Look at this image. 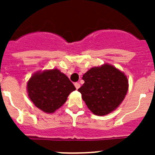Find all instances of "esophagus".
Here are the masks:
<instances>
[{"label":"esophagus","mask_w":155,"mask_h":155,"mask_svg":"<svg viewBox=\"0 0 155 155\" xmlns=\"http://www.w3.org/2000/svg\"><path fill=\"white\" fill-rule=\"evenodd\" d=\"M74 86H75V87H76L77 89H78L79 87H81V84H79L78 82H76V83H74Z\"/></svg>","instance_id":"34e87169"}]
</instances>
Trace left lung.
I'll list each match as a JSON object with an SVG mask.
<instances>
[{
    "label": "left lung",
    "instance_id": "obj_1",
    "mask_svg": "<svg viewBox=\"0 0 155 155\" xmlns=\"http://www.w3.org/2000/svg\"><path fill=\"white\" fill-rule=\"evenodd\" d=\"M82 79L78 89L87 108L97 116H105L118 107L128 90V81L124 73L109 64L93 68Z\"/></svg>",
    "mask_w": 155,
    "mask_h": 155
}]
</instances>
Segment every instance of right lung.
Segmentation results:
<instances>
[{"mask_svg": "<svg viewBox=\"0 0 155 155\" xmlns=\"http://www.w3.org/2000/svg\"><path fill=\"white\" fill-rule=\"evenodd\" d=\"M75 89L68 77L57 69L35 74L27 84L31 102L37 108L47 113H54L61 107L70 93Z\"/></svg>", "mask_w": 155, "mask_h": 155, "instance_id": "obj_1", "label": "right lung"}]
</instances>
